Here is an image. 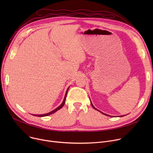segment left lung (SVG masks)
Here are the masks:
<instances>
[{
    "label": "left lung",
    "mask_w": 153,
    "mask_h": 153,
    "mask_svg": "<svg viewBox=\"0 0 153 153\" xmlns=\"http://www.w3.org/2000/svg\"><path fill=\"white\" fill-rule=\"evenodd\" d=\"M91 105H92V107H93V108H94V109H95V110H97V109H96V108H95V107H94V105H92V102H91ZM98 111H99V110H98ZM100 112H101V111H100ZM101 113H102V112H101ZM102 114H104V115H107V116H109V115H107V114H103V113H102ZM120 117H123V116H120Z\"/></svg>",
    "instance_id": "1"
}]
</instances>
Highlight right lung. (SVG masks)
<instances>
[{
  "instance_id": "1",
  "label": "right lung",
  "mask_w": 153,
  "mask_h": 153,
  "mask_svg": "<svg viewBox=\"0 0 153 153\" xmlns=\"http://www.w3.org/2000/svg\"><path fill=\"white\" fill-rule=\"evenodd\" d=\"M68 89H69V88H68V90H67V91H66V95H65V97H64V100H63L62 103L61 104V105H60L58 108H56V109H54V110H53V111H51L49 112V113L46 114H43V115H34V116H37V117H46V116L50 115H51V114H52L54 113V112L57 111H58V110H59V109H61V108L64 106V103H65V100H66V95H67V92H68Z\"/></svg>"
}]
</instances>
